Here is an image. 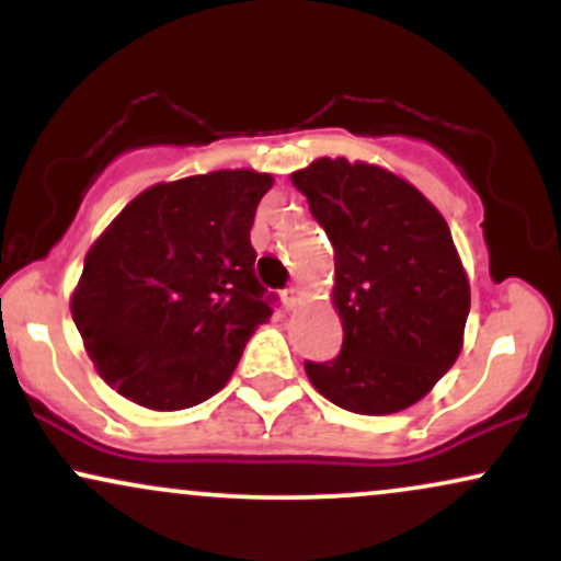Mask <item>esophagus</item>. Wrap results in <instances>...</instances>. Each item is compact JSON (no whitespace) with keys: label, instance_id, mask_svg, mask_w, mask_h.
<instances>
[{"label":"esophagus","instance_id":"34e87169","mask_svg":"<svg viewBox=\"0 0 561 561\" xmlns=\"http://www.w3.org/2000/svg\"><path fill=\"white\" fill-rule=\"evenodd\" d=\"M282 298H285V306H287V308H298L300 302L306 300V293H302L300 287L293 285V287L285 289V295H282Z\"/></svg>","mask_w":561,"mask_h":561}]
</instances>
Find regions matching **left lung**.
<instances>
[{
	"mask_svg": "<svg viewBox=\"0 0 561 561\" xmlns=\"http://www.w3.org/2000/svg\"><path fill=\"white\" fill-rule=\"evenodd\" d=\"M334 248L343 351L306 375L327 401L385 416L422 401L465 345L469 279L446 218L388 169L319 158L293 173Z\"/></svg>",
	"mask_w": 561,
	"mask_h": 561,
	"instance_id": "8db88e82",
	"label": "left lung"
}]
</instances>
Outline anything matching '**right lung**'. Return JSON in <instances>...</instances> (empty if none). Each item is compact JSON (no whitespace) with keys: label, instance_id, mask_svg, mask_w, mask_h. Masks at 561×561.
<instances>
[{"label":"right lung","instance_id":"obj_1","mask_svg":"<svg viewBox=\"0 0 561 561\" xmlns=\"http://www.w3.org/2000/svg\"><path fill=\"white\" fill-rule=\"evenodd\" d=\"M272 173L227 169L145 190L83 259L70 313L100 377L128 401H208L272 306L255 279V208Z\"/></svg>","mask_w":561,"mask_h":561}]
</instances>
